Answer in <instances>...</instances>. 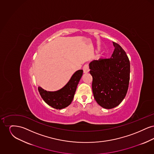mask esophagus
Wrapping results in <instances>:
<instances>
[{
  "mask_svg": "<svg viewBox=\"0 0 154 154\" xmlns=\"http://www.w3.org/2000/svg\"><path fill=\"white\" fill-rule=\"evenodd\" d=\"M83 71L84 73H87L89 72V66L88 65H85L83 67Z\"/></svg>",
  "mask_w": 154,
  "mask_h": 154,
  "instance_id": "esophagus-1",
  "label": "esophagus"
}]
</instances>
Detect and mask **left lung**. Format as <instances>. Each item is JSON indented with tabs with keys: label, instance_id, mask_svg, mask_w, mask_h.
Wrapping results in <instances>:
<instances>
[{
	"label": "left lung",
	"instance_id": "1",
	"mask_svg": "<svg viewBox=\"0 0 154 154\" xmlns=\"http://www.w3.org/2000/svg\"><path fill=\"white\" fill-rule=\"evenodd\" d=\"M113 45L115 48L110 58L94 60L89 65L94 98L106 109L114 108L122 102L130 80L129 58L119 44L113 42Z\"/></svg>",
	"mask_w": 154,
	"mask_h": 154
}]
</instances>
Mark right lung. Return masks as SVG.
Returning <instances> with one entry per match:
<instances>
[{"label": "right lung", "instance_id": "add662e5", "mask_svg": "<svg viewBox=\"0 0 154 154\" xmlns=\"http://www.w3.org/2000/svg\"><path fill=\"white\" fill-rule=\"evenodd\" d=\"M82 73V70L76 71L66 85L57 91H47L38 87L40 95L44 102L52 107L59 110L64 109L72 102Z\"/></svg>", "mask_w": 154, "mask_h": 154}]
</instances>
